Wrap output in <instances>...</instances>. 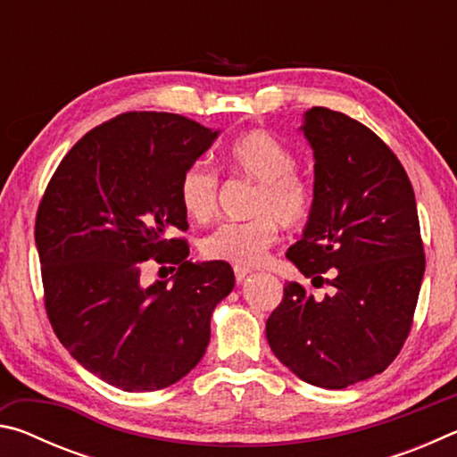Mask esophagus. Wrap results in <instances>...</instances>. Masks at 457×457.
Returning <instances> with one entry per match:
<instances>
[{
    "label": "esophagus",
    "instance_id": "esophagus-1",
    "mask_svg": "<svg viewBox=\"0 0 457 457\" xmlns=\"http://www.w3.org/2000/svg\"><path fill=\"white\" fill-rule=\"evenodd\" d=\"M234 272H236V280H237V282H242V280H245V276L250 274V268L236 266V268H234Z\"/></svg>",
    "mask_w": 457,
    "mask_h": 457
}]
</instances>
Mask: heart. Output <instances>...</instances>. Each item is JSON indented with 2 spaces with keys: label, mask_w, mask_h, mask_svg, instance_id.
Masks as SVG:
<instances>
[{
  "label": "heart",
  "mask_w": 457,
  "mask_h": 457,
  "mask_svg": "<svg viewBox=\"0 0 457 457\" xmlns=\"http://www.w3.org/2000/svg\"><path fill=\"white\" fill-rule=\"evenodd\" d=\"M223 159L231 173L258 183L252 201L256 218L223 223L201 242V250L210 260L242 268L256 266L276 244L280 223L294 229L311 218L314 187L294 169V153L268 130L253 129L239 135L228 145ZM179 197L191 220L212 221L218 213V173L204 163L187 167L179 181Z\"/></svg>",
  "instance_id": "1"
}]
</instances>
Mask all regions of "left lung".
<instances>
[{
  "instance_id": "obj_1",
  "label": "left lung",
  "mask_w": 457,
  "mask_h": 457,
  "mask_svg": "<svg viewBox=\"0 0 457 457\" xmlns=\"http://www.w3.org/2000/svg\"><path fill=\"white\" fill-rule=\"evenodd\" d=\"M314 153V207L286 252L298 282L266 322L270 349L303 381L345 389L391 365L411 330L425 253L411 181L373 130L312 106L300 127ZM322 273H330L324 278Z\"/></svg>"
}]
</instances>
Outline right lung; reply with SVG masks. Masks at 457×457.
<instances>
[{"instance_id": "right-lung-1", "label": "right lung", "mask_w": 457, "mask_h": 457, "mask_svg": "<svg viewBox=\"0 0 457 457\" xmlns=\"http://www.w3.org/2000/svg\"><path fill=\"white\" fill-rule=\"evenodd\" d=\"M220 130L171 112H125L62 159L36 215L44 304L68 353L104 383L143 393L204 359L212 312L234 290L228 262L193 264L179 181ZM153 259L174 284L140 280ZM175 270V268H173Z\"/></svg>"}]
</instances>
